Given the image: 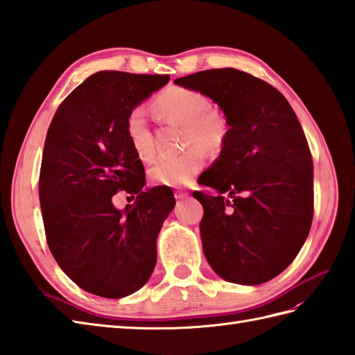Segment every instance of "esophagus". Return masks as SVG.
<instances>
[{
  "label": "esophagus",
  "mask_w": 355,
  "mask_h": 355,
  "mask_svg": "<svg viewBox=\"0 0 355 355\" xmlns=\"http://www.w3.org/2000/svg\"><path fill=\"white\" fill-rule=\"evenodd\" d=\"M175 198H176L178 200H184V199L188 198V191L178 190V191H175Z\"/></svg>",
  "instance_id": "1"
}]
</instances>
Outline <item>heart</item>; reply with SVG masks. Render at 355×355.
<instances>
[{"mask_svg":"<svg viewBox=\"0 0 355 355\" xmlns=\"http://www.w3.org/2000/svg\"><path fill=\"white\" fill-rule=\"evenodd\" d=\"M153 111L164 121L182 125V144L188 145L176 156H159L148 168V178L156 185L182 187L198 175L205 164V152L220 153L231 133L223 112L211 107V98L200 91L184 86H168L152 101ZM125 137L139 159H150L155 153L153 135L141 107H133L125 116Z\"/></svg>","mask_w":355,"mask_h":355,"instance_id":"b5f03b06","label":"heart"}]
</instances>
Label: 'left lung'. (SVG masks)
Here are the masks:
<instances>
[{"label": "left lung", "instance_id": "8db88e82", "mask_svg": "<svg viewBox=\"0 0 355 355\" xmlns=\"http://www.w3.org/2000/svg\"><path fill=\"white\" fill-rule=\"evenodd\" d=\"M175 83L207 94L231 125L220 157L200 176L220 194L193 193L203 205L205 257L235 284L270 281L296 258L313 222V159L302 125L277 88L239 69H207Z\"/></svg>", "mask_w": 355, "mask_h": 355}]
</instances>
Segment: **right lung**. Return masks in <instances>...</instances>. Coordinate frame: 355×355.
<instances>
[{
    "mask_svg": "<svg viewBox=\"0 0 355 355\" xmlns=\"http://www.w3.org/2000/svg\"><path fill=\"white\" fill-rule=\"evenodd\" d=\"M168 80L100 71L62 101L46 132L39 173L46 243L60 269L92 295H132L155 269L157 234L176 200L168 187L143 191L144 165L124 123ZM120 191L137 194L124 213L112 203Z\"/></svg>",
    "mask_w": 355,
    "mask_h": 355,
    "instance_id": "1",
    "label": "right lung"
}]
</instances>
